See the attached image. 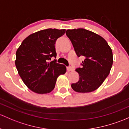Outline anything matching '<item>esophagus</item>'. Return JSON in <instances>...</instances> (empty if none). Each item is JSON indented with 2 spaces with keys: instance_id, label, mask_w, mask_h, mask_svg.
<instances>
[{
  "instance_id": "esophagus-1",
  "label": "esophagus",
  "mask_w": 129,
  "mask_h": 129,
  "mask_svg": "<svg viewBox=\"0 0 129 129\" xmlns=\"http://www.w3.org/2000/svg\"><path fill=\"white\" fill-rule=\"evenodd\" d=\"M67 71H72L74 69H73V68L72 67H67Z\"/></svg>"
}]
</instances>
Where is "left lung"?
Listing matches in <instances>:
<instances>
[{"instance_id":"left-lung-1","label":"left lung","mask_w":129,"mask_h":129,"mask_svg":"<svg viewBox=\"0 0 129 129\" xmlns=\"http://www.w3.org/2000/svg\"><path fill=\"white\" fill-rule=\"evenodd\" d=\"M66 35L71 41L77 56H84L82 67L76 69L79 80L71 85L78 93H89L98 88L109 74L113 63L112 52L103 38L83 28L68 29Z\"/></svg>"}]
</instances>
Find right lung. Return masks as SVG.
Here are the masks:
<instances>
[{
    "label": "right lung",
    "instance_id": "right-lung-1",
    "mask_svg": "<svg viewBox=\"0 0 129 129\" xmlns=\"http://www.w3.org/2000/svg\"><path fill=\"white\" fill-rule=\"evenodd\" d=\"M66 29H43L33 33L23 41L16 52L15 66L19 75L29 89L38 94L50 93L57 77L66 72V67L56 60V40Z\"/></svg>",
    "mask_w": 129,
    "mask_h": 129
}]
</instances>
